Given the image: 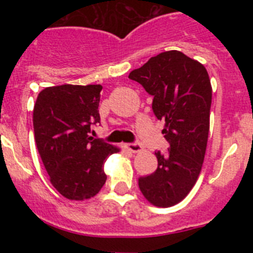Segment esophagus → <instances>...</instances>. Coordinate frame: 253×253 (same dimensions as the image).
Returning a JSON list of instances; mask_svg holds the SVG:
<instances>
[{
  "instance_id": "esophagus-1",
  "label": "esophagus",
  "mask_w": 253,
  "mask_h": 253,
  "mask_svg": "<svg viewBox=\"0 0 253 253\" xmlns=\"http://www.w3.org/2000/svg\"><path fill=\"white\" fill-rule=\"evenodd\" d=\"M125 148L130 151L131 153H138V152H140L143 149L139 143H128V144H125Z\"/></svg>"
}]
</instances>
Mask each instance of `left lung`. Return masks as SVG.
Segmentation results:
<instances>
[{"mask_svg": "<svg viewBox=\"0 0 253 253\" xmlns=\"http://www.w3.org/2000/svg\"><path fill=\"white\" fill-rule=\"evenodd\" d=\"M129 78L153 96L152 109L165 122L162 133L169 143L166 153H156L157 169L139 178V189L154 207H173L191 191L204 162L211 106L209 75L198 60L169 50L131 71Z\"/></svg>", "mask_w": 253, "mask_h": 253, "instance_id": "obj_1", "label": "left lung"}]
</instances>
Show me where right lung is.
I'll list each match as a JSON object with an SVG mask.
<instances>
[{"instance_id":"1","label":"right lung","mask_w":253,"mask_h":253,"mask_svg":"<svg viewBox=\"0 0 253 253\" xmlns=\"http://www.w3.org/2000/svg\"><path fill=\"white\" fill-rule=\"evenodd\" d=\"M101 84L46 87L33 111L35 143L51 185L69 200H86L106 182L104 163L115 146L90 137L100 123Z\"/></svg>"}]
</instances>
